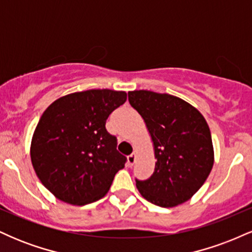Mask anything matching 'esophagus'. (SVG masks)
Wrapping results in <instances>:
<instances>
[{"label": "esophagus", "instance_id": "34e87169", "mask_svg": "<svg viewBox=\"0 0 252 252\" xmlns=\"http://www.w3.org/2000/svg\"><path fill=\"white\" fill-rule=\"evenodd\" d=\"M135 160H136V153H132V154L129 155L128 158H126V162H128V166L131 167L132 164H134Z\"/></svg>", "mask_w": 252, "mask_h": 252}]
</instances>
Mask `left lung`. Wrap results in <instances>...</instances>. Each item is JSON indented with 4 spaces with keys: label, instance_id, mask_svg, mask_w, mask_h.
<instances>
[{
    "label": "left lung",
    "instance_id": "obj_1",
    "mask_svg": "<svg viewBox=\"0 0 252 252\" xmlns=\"http://www.w3.org/2000/svg\"><path fill=\"white\" fill-rule=\"evenodd\" d=\"M128 97L146 123L156 158L148 180H136L138 192L161 207L189 200L206 181L215 162L206 120L198 109L172 94L138 90L128 92Z\"/></svg>",
    "mask_w": 252,
    "mask_h": 252
}]
</instances>
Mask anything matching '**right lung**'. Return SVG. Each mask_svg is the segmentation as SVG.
Returning <instances> with one entry per match:
<instances>
[{
	"mask_svg": "<svg viewBox=\"0 0 252 252\" xmlns=\"http://www.w3.org/2000/svg\"><path fill=\"white\" fill-rule=\"evenodd\" d=\"M126 100L124 91L94 89L58 98L43 111L32 137L31 160L57 199L82 206L109 192L126 158L105 123Z\"/></svg>",
	"mask_w": 252,
	"mask_h": 252,
	"instance_id": "obj_1",
	"label": "right lung"
}]
</instances>
